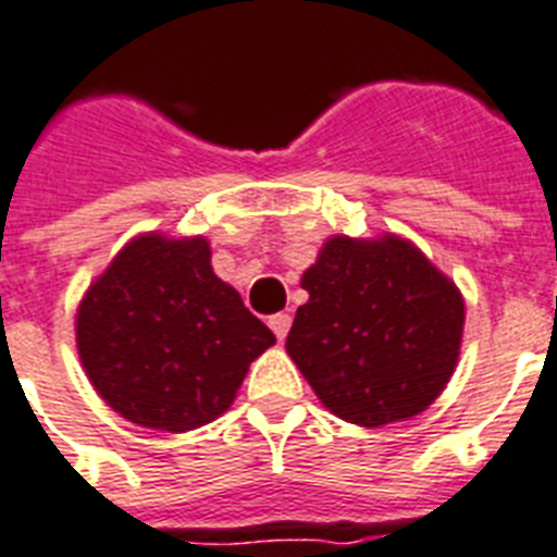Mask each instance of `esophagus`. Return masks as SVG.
Masks as SVG:
<instances>
[{
    "label": "esophagus",
    "instance_id": "1",
    "mask_svg": "<svg viewBox=\"0 0 557 557\" xmlns=\"http://www.w3.org/2000/svg\"><path fill=\"white\" fill-rule=\"evenodd\" d=\"M270 327H273V333L278 336V342L287 336V331H290V315L287 313H275L270 315Z\"/></svg>",
    "mask_w": 557,
    "mask_h": 557
}]
</instances>
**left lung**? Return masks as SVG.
I'll return each mask as SVG.
<instances>
[{
	"label": "left lung",
	"instance_id": "left-lung-1",
	"mask_svg": "<svg viewBox=\"0 0 557 557\" xmlns=\"http://www.w3.org/2000/svg\"><path fill=\"white\" fill-rule=\"evenodd\" d=\"M287 354L339 420L380 429L411 420L457 368L466 301L425 252L394 233L333 235L301 275Z\"/></svg>",
	"mask_w": 557,
	"mask_h": 557
}]
</instances>
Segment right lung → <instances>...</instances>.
Wrapping results in <instances>:
<instances>
[{
  "label": "right lung",
  "mask_w": 557,
  "mask_h": 557,
  "mask_svg": "<svg viewBox=\"0 0 557 557\" xmlns=\"http://www.w3.org/2000/svg\"><path fill=\"white\" fill-rule=\"evenodd\" d=\"M79 362L111 411L154 431L201 429L235 403L273 331L212 270L203 235L144 233L88 284Z\"/></svg>",
  "instance_id": "obj_1"
}]
</instances>
